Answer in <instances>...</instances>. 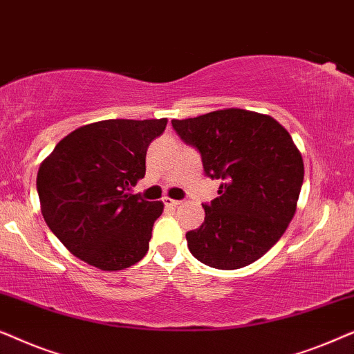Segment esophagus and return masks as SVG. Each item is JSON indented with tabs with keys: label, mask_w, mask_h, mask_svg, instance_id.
<instances>
[{
	"label": "esophagus",
	"mask_w": 354,
	"mask_h": 354,
	"mask_svg": "<svg viewBox=\"0 0 354 354\" xmlns=\"http://www.w3.org/2000/svg\"><path fill=\"white\" fill-rule=\"evenodd\" d=\"M164 205L169 206V207H177L180 205V201L178 200H171V198H164Z\"/></svg>",
	"instance_id": "esophagus-1"
}]
</instances>
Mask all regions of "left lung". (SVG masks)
<instances>
[{"instance_id":"obj_1","label":"left lung","mask_w":354,"mask_h":354,"mask_svg":"<svg viewBox=\"0 0 354 354\" xmlns=\"http://www.w3.org/2000/svg\"><path fill=\"white\" fill-rule=\"evenodd\" d=\"M200 153L205 176L221 180L205 222L187 232L188 250L209 268H245L277 243L297 211L304 167L292 137L270 115L222 109L172 120Z\"/></svg>"}]
</instances>
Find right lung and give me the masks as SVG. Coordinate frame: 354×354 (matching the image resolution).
<instances>
[{
	"instance_id": "add662e5",
	"label": "right lung",
	"mask_w": 354,
	"mask_h": 354,
	"mask_svg": "<svg viewBox=\"0 0 354 354\" xmlns=\"http://www.w3.org/2000/svg\"><path fill=\"white\" fill-rule=\"evenodd\" d=\"M166 119H109L74 130L41 162V214L62 245L103 270L130 268L147 254L161 201L127 193L147 172L149 143Z\"/></svg>"
}]
</instances>
